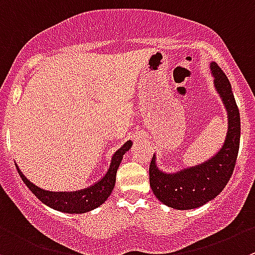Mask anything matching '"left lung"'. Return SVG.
<instances>
[{
  "label": "left lung",
  "instance_id": "obj_1",
  "mask_svg": "<svg viewBox=\"0 0 255 255\" xmlns=\"http://www.w3.org/2000/svg\"><path fill=\"white\" fill-rule=\"evenodd\" d=\"M215 91L219 94L228 115L225 140L217 152L198 165L175 173L162 171L154 154L149 168L150 186L162 204L176 210L196 209L213 200L225 188L234 170L241 141V116L232 85L219 66L210 62Z\"/></svg>",
  "mask_w": 255,
  "mask_h": 255
}]
</instances>
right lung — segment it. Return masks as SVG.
Returning a JSON list of instances; mask_svg holds the SVG:
<instances>
[{"instance_id":"add662e5","label":"right lung","mask_w":255,"mask_h":255,"mask_svg":"<svg viewBox=\"0 0 255 255\" xmlns=\"http://www.w3.org/2000/svg\"><path fill=\"white\" fill-rule=\"evenodd\" d=\"M132 146V141L129 140L126 141L120 149L115 151L110 161L108 171L101 179H99L95 184L90 185L89 188L81 189V190L75 191H50L45 189L38 188L33 183H31L27 178L22 174L20 168H16L23 183L27 185V188L35 194L36 198L43 203L47 207L57 210V212L67 213V214H82V213L91 212L96 209L100 205L108 200L109 196L111 195L115 186L116 181V171L121 164L124 155L126 151H129L130 147Z\"/></svg>"}]
</instances>
